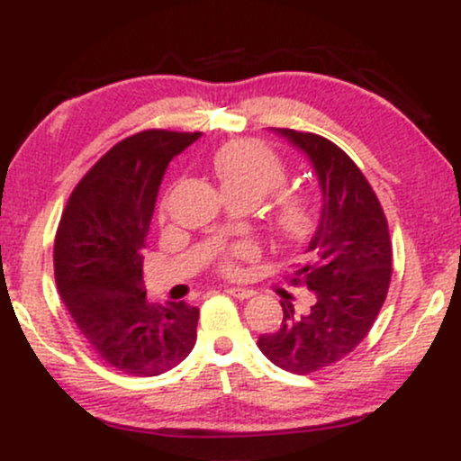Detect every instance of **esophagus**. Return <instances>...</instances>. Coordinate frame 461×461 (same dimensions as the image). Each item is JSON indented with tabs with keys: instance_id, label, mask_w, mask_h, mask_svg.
<instances>
[{
	"instance_id": "1",
	"label": "esophagus",
	"mask_w": 461,
	"mask_h": 461,
	"mask_svg": "<svg viewBox=\"0 0 461 461\" xmlns=\"http://www.w3.org/2000/svg\"><path fill=\"white\" fill-rule=\"evenodd\" d=\"M225 293L230 294V297H234V299H240V301H245V299H251L253 294V290H249V288H225Z\"/></svg>"
}]
</instances>
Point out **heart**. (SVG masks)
Masks as SVG:
<instances>
[{"label": "heart", "mask_w": 461, "mask_h": 461, "mask_svg": "<svg viewBox=\"0 0 461 461\" xmlns=\"http://www.w3.org/2000/svg\"><path fill=\"white\" fill-rule=\"evenodd\" d=\"M212 168L227 194H251L262 199L282 188L288 179V168L277 151L256 139L230 140L214 151ZM275 230L285 238H301L312 223V201L301 193H285L275 203ZM256 258L251 245L230 247L216 262V271L225 277H236L242 262Z\"/></svg>", "instance_id": "obj_1"}]
</instances>
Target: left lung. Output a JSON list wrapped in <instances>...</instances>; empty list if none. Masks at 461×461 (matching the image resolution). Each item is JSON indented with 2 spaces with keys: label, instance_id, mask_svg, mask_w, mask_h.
Returning <instances> with one entry per match:
<instances>
[{
  "label": "left lung",
  "instance_id": "left-lung-1",
  "mask_svg": "<svg viewBox=\"0 0 461 461\" xmlns=\"http://www.w3.org/2000/svg\"><path fill=\"white\" fill-rule=\"evenodd\" d=\"M277 131L310 158L322 190L319 230L290 275V284L314 293V303L308 314L282 303V325L262 333L258 347L275 366L310 375L368 336L390 288L393 242L377 194L340 147L312 131Z\"/></svg>",
  "mask_w": 461,
  "mask_h": 461
}]
</instances>
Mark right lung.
I'll use <instances>...</instances> for the list:
<instances>
[{
  "label": "right lung",
  "instance_id": "obj_1",
  "mask_svg": "<svg viewBox=\"0 0 461 461\" xmlns=\"http://www.w3.org/2000/svg\"><path fill=\"white\" fill-rule=\"evenodd\" d=\"M201 131L142 130L93 164L68 197L54 242L60 297L105 364L134 377L177 366L197 340L199 310L149 303L142 258L167 164Z\"/></svg>",
  "mask_w": 461,
  "mask_h": 461
}]
</instances>
